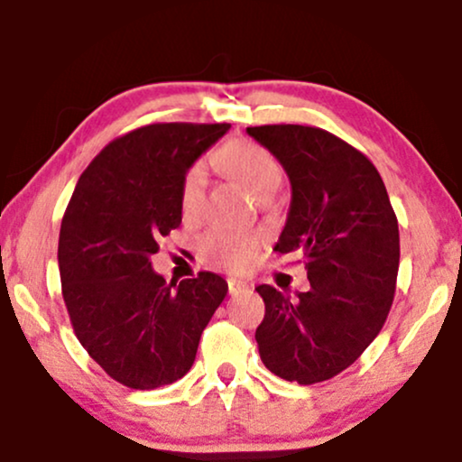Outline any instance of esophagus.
I'll use <instances>...</instances> for the list:
<instances>
[{"label": "esophagus", "mask_w": 462, "mask_h": 462, "mask_svg": "<svg viewBox=\"0 0 462 462\" xmlns=\"http://www.w3.org/2000/svg\"><path fill=\"white\" fill-rule=\"evenodd\" d=\"M247 289V284L245 282H238V280H230V282H227V291H230V295H238V293H243V291Z\"/></svg>", "instance_id": "obj_1"}]
</instances>
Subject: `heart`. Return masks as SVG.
<instances>
[{
  "label": "heart",
  "instance_id": "obj_1",
  "mask_svg": "<svg viewBox=\"0 0 462 462\" xmlns=\"http://www.w3.org/2000/svg\"><path fill=\"white\" fill-rule=\"evenodd\" d=\"M221 169L236 182H241L254 198H272L282 182V167L263 145L254 141H230L217 152ZM206 184V169L201 162H193L184 171L180 184V208L184 217L198 213L201 193ZM258 252V236L236 235L227 230H210L199 238V254L204 261L224 267L232 273L249 269Z\"/></svg>",
  "mask_w": 462,
  "mask_h": 462
}]
</instances>
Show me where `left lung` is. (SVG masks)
<instances>
[{
  "label": "left lung",
  "instance_id": "obj_1",
  "mask_svg": "<svg viewBox=\"0 0 462 462\" xmlns=\"http://www.w3.org/2000/svg\"><path fill=\"white\" fill-rule=\"evenodd\" d=\"M247 134L291 180L289 217L273 249L304 258L310 282L295 300L256 286L264 301L258 352L289 383H323L383 330L400 267L397 217L374 162L330 132L282 124Z\"/></svg>",
  "mask_w": 462,
  "mask_h": 462
}]
</instances>
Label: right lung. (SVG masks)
Segmentation results:
<instances>
[{
	"mask_svg": "<svg viewBox=\"0 0 462 462\" xmlns=\"http://www.w3.org/2000/svg\"><path fill=\"white\" fill-rule=\"evenodd\" d=\"M230 124H152L104 147L82 173L58 238L62 298L78 341L110 378L152 391L182 378L227 293L221 275L167 282L152 269L182 224L184 171Z\"/></svg>",
	"mask_w": 462,
	"mask_h": 462,
	"instance_id": "1",
	"label": "right lung"
}]
</instances>
